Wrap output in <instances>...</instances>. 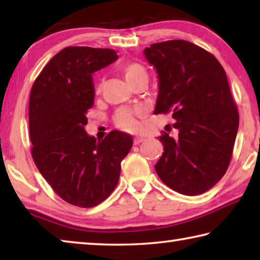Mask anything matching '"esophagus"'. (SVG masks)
<instances>
[{"label":"esophagus","instance_id":"34e87169","mask_svg":"<svg viewBox=\"0 0 260 260\" xmlns=\"http://www.w3.org/2000/svg\"><path fill=\"white\" fill-rule=\"evenodd\" d=\"M143 141H144V139L141 138V136H135V138H134V144H140V143H142Z\"/></svg>","mask_w":260,"mask_h":260}]
</instances>
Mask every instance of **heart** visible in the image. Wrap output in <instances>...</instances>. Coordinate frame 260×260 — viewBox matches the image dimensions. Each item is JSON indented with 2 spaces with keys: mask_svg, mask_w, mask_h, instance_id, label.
Returning a JSON list of instances; mask_svg holds the SVG:
<instances>
[{
  "mask_svg": "<svg viewBox=\"0 0 260 260\" xmlns=\"http://www.w3.org/2000/svg\"><path fill=\"white\" fill-rule=\"evenodd\" d=\"M119 70L122 76L126 79V81L128 82L129 86L135 81L141 80V79H146V80H148L147 70L141 64L135 63V61H126V63H122ZM136 114H138V112L133 111V110L120 109L119 111L116 113V116H114V124H116L118 128H120L122 131H135Z\"/></svg>",
  "mask_w": 260,
  "mask_h": 260,
  "instance_id": "obj_1",
  "label": "heart"
}]
</instances>
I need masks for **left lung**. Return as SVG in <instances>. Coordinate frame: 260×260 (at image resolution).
<instances>
[{
    "instance_id": "left-lung-1",
    "label": "left lung",
    "mask_w": 260,
    "mask_h": 260,
    "mask_svg": "<svg viewBox=\"0 0 260 260\" xmlns=\"http://www.w3.org/2000/svg\"><path fill=\"white\" fill-rule=\"evenodd\" d=\"M144 56L158 77L153 113L172 114L179 131L177 139L159 136L164 152L155 170L174 191L200 195L226 173L239 129L226 72L213 55L184 40L153 43Z\"/></svg>"
}]
</instances>
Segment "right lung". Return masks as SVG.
I'll use <instances>...</instances> for the list:
<instances>
[{
	"mask_svg": "<svg viewBox=\"0 0 260 260\" xmlns=\"http://www.w3.org/2000/svg\"><path fill=\"white\" fill-rule=\"evenodd\" d=\"M118 59L112 49L68 47L35 79L29 96L32 157L42 177L68 203L93 208L116 188L120 162L133 146L112 131L96 141L85 131L94 105L93 74Z\"/></svg>",
	"mask_w": 260,
	"mask_h": 260,
	"instance_id": "obj_1",
	"label": "right lung"
}]
</instances>
